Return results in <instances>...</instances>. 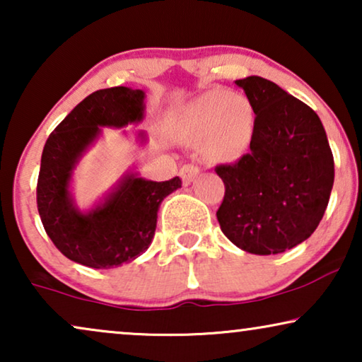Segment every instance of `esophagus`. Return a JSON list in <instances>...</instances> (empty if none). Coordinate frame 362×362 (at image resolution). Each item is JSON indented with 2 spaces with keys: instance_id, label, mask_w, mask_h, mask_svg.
Masks as SVG:
<instances>
[{
  "instance_id": "obj_1",
  "label": "esophagus",
  "mask_w": 362,
  "mask_h": 362,
  "mask_svg": "<svg viewBox=\"0 0 362 362\" xmlns=\"http://www.w3.org/2000/svg\"><path fill=\"white\" fill-rule=\"evenodd\" d=\"M180 175L182 177V181H185L186 185H189V182L194 181V177L199 175V168L196 165H191V163H187V165H185L180 170Z\"/></svg>"
}]
</instances>
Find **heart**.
<instances>
[{
    "instance_id": "b5f03b06",
    "label": "heart",
    "mask_w": 362,
    "mask_h": 362,
    "mask_svg": "<svg viewBox=\"0 0 362 362\" xmlns=\"http://www.w3.org/2000/svg\"><path fill=\"white\" fill-rule=\"evenodd\" d=\"M254 122V108L245 97L214 88L187 108L181 130L189 141L206 138L212 156L234 160L250 146Z\"/></svg>"
}]
</instances>
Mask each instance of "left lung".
<instances>
[{
	"mask_svg": "<svg viewBox=\"0 0 362 362\" xmlns=\"http://www.w3.org/2000/svg\"><path fill=\"white\" fill-rule=\"evenodd\" d=\"M255 113L250 150L216 166L224 181L217 221L239 249L272 255L313 234L328 206L334 160L320 117L264 77L235 81Z\"/></svg>",
	"mask_w": 362,
	"mask_h": 362,
	"instance_id": "left-lung-1",
	"label": "left lung"
}]
</instances>
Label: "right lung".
Here are the masks:
<instances>
[{
  "mask_svg": "<svg viewBox=\"0 0 362 362\" xmlns=\"http://www.w3.org/2000/svg\"><path fill=\"white\" fill-rule=\"evenodd\" d=\"M140 88H102L83 98L59 123L41 156L37 211L49 239L67 259L90 269H113L135 260L150 247L163 199L180 189L181 180L148 181L127 173L100 204L78 211L72 199V171L100 127L122 128L145 115ZM145 141V133H138Z\"/></svg>",
  "mask_w": 362,
  "mask_h": 362,
  "instance_id": "add662e5",
  "label": "right lung"
}]
</instances>
